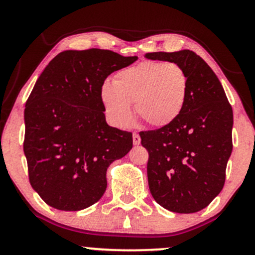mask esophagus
<instances>
[{
	"instance_id": "esophagus-1",
	"label": "esophagus",
	"mask_w": 255,
	"mask_h": 255,
	"mask_svg": "<svg viewBox=\"0 0 255 255\" xmlns=\"http://www.w3.org/2000/svg\"><path fill=\"white\" fill-rule=\"evenodd\" d=\"M140 141H141V137H140V135L137 133H134L133 134V142H134V145H139Z\"/></svg>"
}]
</instances>
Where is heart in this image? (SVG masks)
Returning a JSON list of instances; mask_svg holds the SVG:
<instances>
[{"instance_id": "obj_1", "label": "heart", "mask_w": 255, "mask_h": 255, "mask_svg": "<svg viewBox=\"0 0 255 255\" xmlns=\"http://www.w3.org/2000/svg\"><path fill=\"white\" fill-rule=\"evenodd\" d=\"M188 95V77L180 64L144 61L121 69L113 84L101 86L99 96L108 119L119 127L133 120L130 104L136 115L153 127H164L182 113Z\"/></svg>"}]
</instances>
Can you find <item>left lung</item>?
<instances>
[{
	"mask_svg": "<svg viewBox=\"0 0 255 255\" xmlns=\"http://www.w3.org/2000/svg\"><path fill=\"white\" fill-rule=\"evenodd\" d=\"M145 57L176 62L188 77V95L178 118L158 129L140 131L148 152L150 192L169 211L198 212L224 186L233 151V108L217 75L195 52H148Z\"/></svg>",
	"mask_w": 255,
	"mask_h": 255,
	"instance_id": "left-lung-1",
	"label": "left lung"
}]
</instances>
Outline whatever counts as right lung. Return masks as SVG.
Listing matches in <instances>:
<instances>
[{"label":"right lung","mask_w":255,"mask_h":255,"mask_svg":"<svg viewBox=\"0 0 255 255\" xmlns=\"http://www.w3.org/2000/svg\"><path fill=\"white\" fill-rule=\"evenodd\" d=\"M136 56L66 50L38 78L25 105L24 152L32 188L46 204L79 211L103 197L107 170L133 147L130 131L108 126L99 91Z\"/></svg>","instance_id":"1"}]
</instances>
